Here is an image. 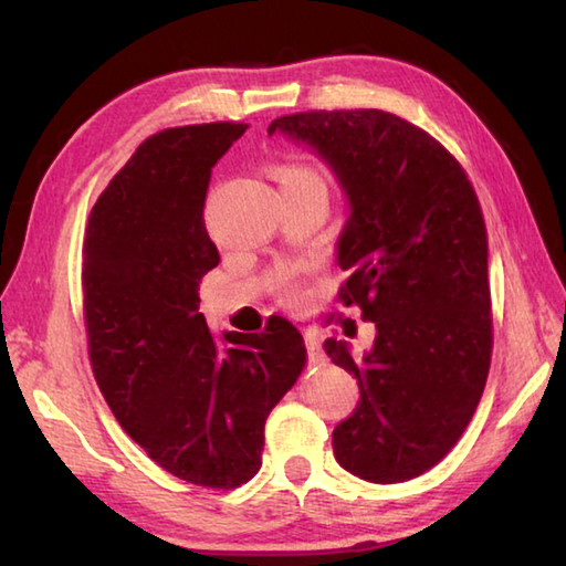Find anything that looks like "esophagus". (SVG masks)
<instances>
[{
	"label": "esophagus",
	"mask_w": 566,
	"mask_h": 566,
	"mask_svg": "<svg viewBox=\"0 0 566 566\" xmlns=\"http://www.w3.org/2000/svg\"><path fill=\"white\" fill-rule=\"evenodd\" d=\"M304 344H306V354H310V359L312 361H322V339H319V334L317 332H312V329H306L304 332Z\"/></svg>",
	"instance_id": "1"
}]
</instances>
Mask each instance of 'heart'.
Here are the masks:
<instances>
[{"instance_id":"b5f03b06","label":"heart","mask_w":566,"mask_h":566,"mask_svg":"<svg viewBox=\"0 0 566 566\" xmlns=\"http://www.w3.org/2000/svg\"><path fill=\"white\" fill-rule=\"evenodd\" d=\"M276 179H280L282 187H302V185L324 187L319 171H314L306 165H296V161H286V165L276 167Z\"/></svg>"}]
</instances>
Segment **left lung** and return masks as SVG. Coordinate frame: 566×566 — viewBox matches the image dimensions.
I'll return each mask as SVG.
<instances>
[{
	"instance_id": "1",
	"label": "left lung",
	"mask_w": 566,
	"mask_h": 566,
	"mask_svg": "<svg viewBox=\"0 0 566 566\" xmlns=\"http://www.w3.org/2000/svg\"><path fill=\"white\" fill-rule=\"evenodd\" d=\"M312 149L347 202L337 262L344 304L375 322V342L324 352L357 377L359 401L332 432L354 476L395 484L432 469L472 419L492 357L486 232L457 159L381 109L304 112L270 124Z\"/></svg>"
}]
</instances>
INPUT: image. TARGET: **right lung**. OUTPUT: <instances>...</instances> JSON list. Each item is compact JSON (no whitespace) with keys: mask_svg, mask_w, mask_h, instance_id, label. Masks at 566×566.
Masks as SVG:
<instances>
[{"mask_svg":"<svg viewBox=\"0 0 566 566\" xmlns=\"http://www.w3.org/2000/svg\"><path fill=\"white\" fill-rule=\"evenodd\" d=\"M244 132L217 122L149 137L99 195L82 249L90 359L112 415L161 469L212 490L260 472L264 421L306 359L286 319L214 339L197 312L219 264L209 179Z\"/></svg>","mask_w":566,"mask_h":566,"instance_id":"1","label":"right lung"}]
</instances>
